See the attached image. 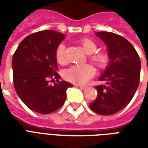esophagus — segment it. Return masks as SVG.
<instances>
[{
  "label": "esophagus",
  "mask_w": 148,
  "mask_h": 148,
  "mask_svg": "<svg viewBox=\"0 0 148 148\" xmlns=\"http://www.w3.org/2000/svg\"><path fill=\"white\" fill-rule=\"evenodd\" d=\"M74 86L78 87V88H80V89H82V90H85V89H86L87 88L86 86H82V85H74Z\"/></svg>",
  "instance_id": "1"
}]
</instances>
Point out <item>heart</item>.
<instances>
[{
  "instance_id": "1",
  "label": "heart",
  "mask_w": 148,
  "mask_h": 148,
  "mask_svg": "<svg viewBox=\"0 0 148 148\" xmlns=\"http://www.w3.org/2000/svg\"><path fill=\"white\" fill-rule=\"evenodd\" d=\"M81 45L86 54L90 55V58L97 66L101 69L106 68L109 62V56L106 52H95L97 50V43L93 39H83L81 41ZM55 58L60 64L66 62L65 45L60 43L55 51ZM95 74V70L90 64L72 66L64 71L66 80L75 84H85L90 80Z\"/></svg>"
}]
</instances>
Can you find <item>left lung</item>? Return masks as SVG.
I'll return each instance as SVG.
<instances>
[{"label":"left lung","mask_w":148,"mask_h":148,"mask_svg":"<svg viewBox=\"0 0 148 148\" xmlns=\"http://www.w3.org/2000/svg\"><path fill=\"white\" fill-rule=\"evenodd\" d=\"M96 36L107 46L109 62L99 77L106 85L97 86V97L90 107L100 115H112L124 109L135 95L140 84L141 62L136 49L119 35L99 32Z\"/></svg>","instance_id":"8db88e82"}]
</instances>
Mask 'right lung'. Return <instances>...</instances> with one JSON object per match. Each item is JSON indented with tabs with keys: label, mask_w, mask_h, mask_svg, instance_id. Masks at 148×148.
Returning a JSON list of instances; mask_svg holds the SVG:
<instances>
[{
	"label": "right lung",
	"mask_w": 148,
	"mask_h": 148,
	"mask_svg": "<svg viewBox=\"0 0 148 148\" xmlns=\"http://www.w3.org/2000/svg\"><path fill=\"white\" fill-rule=\"evenodd\" d=\"M65 39L62 33L40 31L24 39L16 50L12 66L13 83L19 97L31 110L48 114L60 109L66 98V90L73 85L59 81L55 51ZM55 77L57 84H48Z\"/></svg>",
	"instance_id": "1"
}]
</instances>
